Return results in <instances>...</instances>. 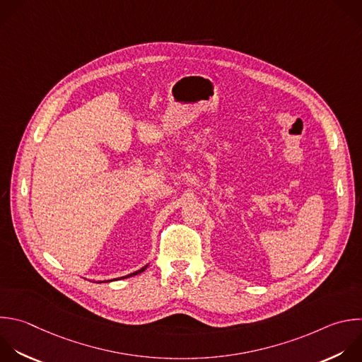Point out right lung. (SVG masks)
I'll list each match as a JSON object with an SVG mask.
<instances>
[{
    "label": "right lung",
    "instance_id": "obj_1",
    "mask_svg": "<svg viewBox=\"0 0 362 362\" xmlns=\"http://www.w3.org/2000/svg\"><path fill=\"white\" fill-rule=\"evenodd\" d=\"M146 267H148V266H145V267H142V269H141V270H138V272H135V273H131V274H128V276H125V277H120V279H128V277H132V276H136V274H141V273H142V272H145V270H146ZM120 279H119V280H120Z\"/></svg>",
    "mask_w": 362,
    "mask_h": 362
}]
</instances>
